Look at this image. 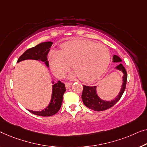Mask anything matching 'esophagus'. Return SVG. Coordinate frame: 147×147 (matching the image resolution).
<instances>
[{
	"label": "esophagus",
	"instance_id": "obj_1",
	"mask_svg": "<svg viewBox=\"0 0 147 147\" xmlns=\"http://www.w3.org/2000/svg\"><path fill=\"white\" fill-rule=\"evenodd\" d=\"M72 84V82H66L65 83V86H66V88H69L71 87Z\"/></svg>",
	"mask_w": 147,
	"mask_h": 147
}]
</instances>
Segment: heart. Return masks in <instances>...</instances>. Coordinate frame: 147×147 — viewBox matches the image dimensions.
<instances>
[{"instance_id":"b5f03b06","label":"heart","mask_w":147,"mask_h":147,"mask_svg":"<svg viewBox=\"0 0 147 147\" xmlns=\"http://www.w3.org/2000/svg\"><path fill=\"white\" fill-rule=\"evenodd\" d=\"M111 54L105 45L90 40L76 39L62 45L61 51L50 54L51 69L58 76H63L72 63L74 73L84 82H91L102 75L110 63Z\"/></svg>"}]
</instances>
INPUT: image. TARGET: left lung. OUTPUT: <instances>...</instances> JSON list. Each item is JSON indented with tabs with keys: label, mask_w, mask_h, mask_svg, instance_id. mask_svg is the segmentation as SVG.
Segmentation results:
<instances>
[{
	"label": "left lung",
	"mask_w": 147,
	"mask_h": 147,
	"mask_svg": "<svg viewBox=\"0 0 147 147\" xmlns=\"http://www.w3.org/2000/svg\"><path fill=\"white\" fill-rule=\"evenodd\" d=\"M113 61L115 62V63H119L122 61L118 56L114 55L113 58ZM116 69L122 71V73L124 74L123 85H122L121 90L119 95L116 97L114 100L111 101H105L100 99L97 95L96 86H90L83 85V90H82V99L84 105L86 107L94 111H102L113 107L120 100L126 88V84H127V73L125 67H123L122 64L118 65L116 67Z\"/></svg>",
	"instance_id": "8db88e82"
}]
</instances>
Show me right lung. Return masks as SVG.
<instances>
[{"instance_id": "1", "label": "right lung", "mask_w": 147, "mask_h": 147, "mask_svg": "<svg viewBox=\"0 0 147 147\" xmlns=\"http://www.w3.org/2000/svg\"><path fill=\"white\" fill-rule=\"evenodd\" d=\"M52 42H45L35 46L32 48L26 50L18 59L17 63L26 59H34L37 61L45 62L47 67H49V61L47 56L51 47L52 46ZM53 94L50 104L45 110L41 111H30L33 114L42 116V117H51L58 113L61 109L62 102H63V94L66 91L65 84L59 80L56 83L53 82Z\"/></svg>"}]
</instances>
